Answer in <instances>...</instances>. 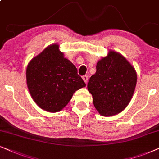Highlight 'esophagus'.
I'll use <instances>...</instances> for the list:
<instances>
[{
	"mask_svg": "<svg viewBox=\"0 0 159 159\" xmlns=\"http://www.w3.org/2000/svg\"><path fill=\"white\" fill-rule=\"evenodd\" d=\"M82 79H83L84 82H85V83H87L88 82V77L87 75H84L83 77H82Z\"/></svg>",
	"mask_w": 159,
	"mask_h": 159,
	"instance_id": "obj_1",
	"label": "esophagus"
}]
</instances>
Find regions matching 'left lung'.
Returning <instances> with one entry per match:
<instances>
[{
	"label": "left lung",
	"instance_id": "obj_1",
	"mask_svg": "<svg viewBox=\"0 0 159 159\" xmlns=\"http://www.w3.org/2000/svg\"><path fill=\"white\" fill-rule=\"evenodd\" d=\"M137 83V74L127 59L111 51L97 63L88 83L95 108L103 116H114L127 107Z\"/></svg>",
	"mask_w": 159,
	"mask_h": 159
}]
</instances>
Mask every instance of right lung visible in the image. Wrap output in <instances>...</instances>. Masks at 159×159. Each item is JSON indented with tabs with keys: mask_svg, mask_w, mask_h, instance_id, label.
I'll return each mask as SVG.
<instances>
[{
	"mask_svg": "<svg viewBox=\"0 0 159 159\" xmlns=\"http://www.w3.org/2000/svg\"><path fill=\"white\" fill-rule=\"evenodd\" d=\"M54 44L32 58L27 68V83L34 102L42 109L58 112L70 101L74 93L85 87L70 61Z\"/></svg>",
	"mask_w": 159,
	"mask_h": 159,
	"instance_id": "right-lung-1",
	"label": "right lung"
}]
</instances>
